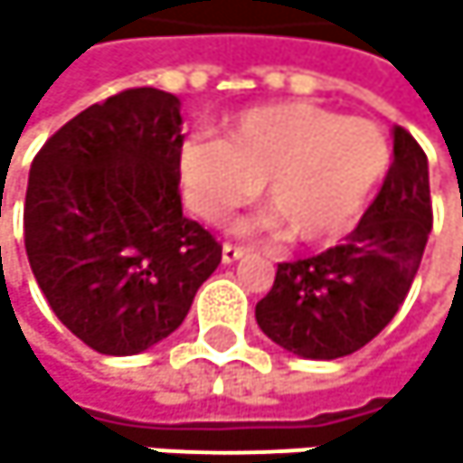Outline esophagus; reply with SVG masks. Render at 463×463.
Masks as SVG:
<instances>
[{
	"mask_svg": "<svg viewBox=\"0 0 463 463\" xmlns=\"http://www.w3.org/2000/svg\"><path fill=\"white\" fill-rule=\"evenodd\" d=\"M244 255H247V247H241V244H230V241H227V244L222 247V260H224V263H236V260L244 258Z\"/></svg>",
	"mask_w": 463,
	"mask_h": 463,
	"instance_id": "1",
	"label": "esophagus"
}]
</instances>
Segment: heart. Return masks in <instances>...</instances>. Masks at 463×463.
<instances>
[{"label": "heart", "mask_w": 463, "mask_h": 463, "mask_svg": "<svg viewBox=\"0 0 463 463\" xmlns=\"http://www.w3.org/2000/svg\"><path fill=\"white\" fill-rule=\"evenodd\" d=\"M389 166L381 128L311 102L241 113L224 138H188L177 177L188 208L222 222L263 183V205L297 241H330L364 213Z\"/></svg>", "instance_id": "1"}]
</instances>
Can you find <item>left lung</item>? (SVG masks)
<instances>
[{"instance_id":"1","label":"left lung","mask_w":463,"mask_h":463,"mask_svg":"<svg viewBox=\"0 0 463 463\" xmlns=\"http://www.w3.org/2000/svg\"><path fill=\"white\" fill-rule=\"evenodd\" d=\"M433 227L428 157L394 128V161L353 233L314 258L278 263L258 306L260 330L283 350L330 361L369 345L411 288Z\"/></svg>"}]
</instances>
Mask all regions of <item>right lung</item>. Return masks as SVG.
Returning a JSON list of instances; mask_svg holds the SVG:
<instances>
[{
	"label": "right lung",
	"mask_w": 463,
	"mask_h": 463,
	"mask_svg": "<svg viewBox=\"0 0 463 463\" xmlns=\"http://www.w3.org/2000/svg\"><path fill=\"white\" fill-rule=\"evenodd\" d=\"M180 99L128 88L77 113L35 155L24 247L55 317L102 355L175 333L222 244L183 216Z\"/></svg>",
	"instance_id": "add662e5"
}]
</instances>
